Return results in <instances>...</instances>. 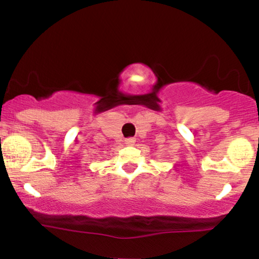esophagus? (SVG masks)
<instances>
[{
    "label": "esophagus",
    "mask_w": 259,
    "mask_h": 259,
    "mask_svg": "<svg viewBox=\"0 0 259 259\" xmlns=\"http://www.w3.org/2000/svg\"><path fill=\"white\" fill-rule=\"evenodd\" d=\"M136 139L135 138H126L125 139V145H127V146H133L134 144H135Z\"/></svg>",
    "instance_id": "1"
}]
</instances>
